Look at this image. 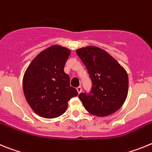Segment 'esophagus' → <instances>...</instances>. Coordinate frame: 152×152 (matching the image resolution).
I'll return each mask as SVG.
<instances>
[{
	"label": "esophagus",
	"instance_id": "obj_1",
	"mask_svg": "<svg viewBox=\"0 0 152 152\" xmlns=\"http://www.w3.org/2000/svg\"><path fill=\"white\" fill-rule=\"evenodd\" d=\"M76 89H77V92H78V93H79V94H80V92H82V87L80 86H78L77 88H76Z\"/></svg>",
	"mask_w": 152,
	"mask_h": 152
}]
</instances>
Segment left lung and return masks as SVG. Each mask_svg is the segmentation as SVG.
Masks as SVG:
<instances>
[{
	"label": "left lung",
	"mask_w": 152,
	"mask_h": 152,
	"mask_svg": "<svg viewBox=\"0 0 152 152\" xmlns=\"http://www.w3.org/2000/svg\"><path fill=\"white\" fill-rule=\"evenodd\" d=\"M92 82L89 92H81L79 99L87 112L103 117L115 113L125 102L129 88L126 71L108 53L96 47L78 49Z\"/></svg>",
	"instance_id": "8db88e82"
}]
</instances>
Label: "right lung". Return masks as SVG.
I'll list each match as a JSON object with an SVG mask.
<instances>
[{
	"label": "right lung",
	"mask_w": 152,
	"mask_h": 152,
	"mask_svg": "<svg viewBox=\"0 0 152 152\" xmlns=\"http://www.w3.org/2000/svg\"><path fill=\"white\" fill-rule=\"evenodd\" d=\"M70 50L52 46L38 54L25 72L23 92L30 106L43 118H53L65 113L68 101L78 92L69 85L64 66Z\"/></svg>",
	"instance_id": "1"
}]
</instances>
